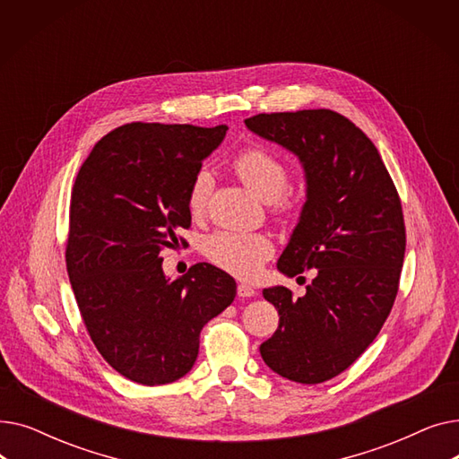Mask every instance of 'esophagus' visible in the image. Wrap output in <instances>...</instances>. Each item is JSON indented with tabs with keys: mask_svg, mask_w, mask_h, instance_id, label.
Here are the masks:
<instances>
[{
	"mask_svg": "<svg viewBox=\"0 0 459 459\" xmlns=\"http://www.w3.org/2000/svg\"><path fill=\"white\" fill-rule=\"evenodd\" d=\"M256 292L255 288L249 286V284H238V296L239 298H253Z\"/></svg>",
	"mask_w": 459,
	"mask_h": 459,
	"instance_id": "esophagus-1",
	"label": "esophagus"
}]
</instances>
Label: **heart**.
<instances>
[{
  "label": "heart",
  "mask_w": 459,
  "mask_h": 459,
  "mask_svg": "<svg viewBox=\"0 0 459 459\" xmlns=\"http://www.w3.org/2000/svg\"><path fill=\"white\" fill-rule=\"evenodd\" d=\"M234 173L255 195L268 201L272 212L282 221L292 220L301 201L288 189L290 171L277 156L266 149L251 147L239 152L232 161ZM213 178L206 169L193 175L187 189V212L193 217H203L210 201ZM275 253V244L266 232L246 230H217L204 239V255L213 264L236 277L253 279Z\"/></svg>",
  "instance_id": "1"
}]
</instances>
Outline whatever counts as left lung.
<instances>
[{
    "instance_id": "8db88e82",
    "label": "left lung",
    "mask_w": 459,
    "mask_h": 459,
    "mask_svg": "<svg viewBox=\"0 0 459 459\" xmlns=\"http://www.w3.org/2000/svg\"><path fill=\"white\" fill-rule=\"evenodd\" d=\"M246 125L305 167L307 203L277 268L316 275L301 298L284 286L262 292L281 318L260 355L286 379L322 383L351 367L391 315L405 255L402 201L376 144L341 113H258Z\"/></svg>"
}]
</instances>
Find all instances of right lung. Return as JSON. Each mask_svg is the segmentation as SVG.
I'll list each match as a JSON object with an SVG mask.
<instances>
[{
    "instance_id": "right-lung-1",
    "label": "right lung",
    "mask_w": 459,
    "mask_h": 459,
    "mask_svg": "<svg viewBox=\"0 0 459 459\" xmlns=\"http://www.w3.org/2000/svg\"><path fill=\"white\" fill-rule=\"evenodd\" d=\"M227 126L130 123L104 135L70 195L66 272L91 341L141 385L187 374L203 327L234 301L236 281L199 262L167 279L161 251L187 246V189Z\"/></svg>"
}]
</instances>
